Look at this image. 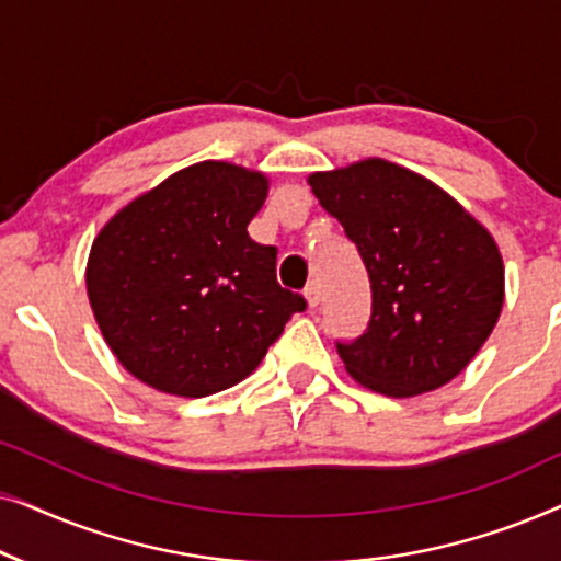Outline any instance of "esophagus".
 Returning <instances> with one entry per match:
<instances>
[{
  "label": "esophagus",
  "mask_w": 561,
  "mask_h": 561,
  "mask_svg": "<svg viewBox=\"0 0 561 561\" xmlns=\"http://www.w3.org/2000/svg\"><path fill=\"white\" fill-rule=\"evenodd\" d=\"M304 298H306V304H309V309H317V306L321 304V286L317 280H311L309 286H306Z\"/></svg>",
  "instance_id": "obj_1"
}]
</instances>
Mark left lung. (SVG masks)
<instances>
[{
  "instance_id": "left-lung-1",
  "label": "left lung",
  "mask_w": 561,
  "mask_h": 561,
  "mask_svg": "<svg viewBox=\"0 0 561 561\" xmlns=\"http://www.w3.org/2000/svg\"><path fill=\"white\" fill-rule=\"evenodd\" d=\"M306 181L370 275L367 332L336 344L347 373L388 398L455 380L493 334L505 301L503 255L488 227L434 181L386 158Z\"/></svg>"
}]
</instances>
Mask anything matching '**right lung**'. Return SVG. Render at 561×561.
Segmentation results:
<instances>
[{
  "mask_svg": "<svg viewBox=\"0 0 561 561\" xmlns=\"http://www.w3.org/2000/svg\"><path fill=\"white\" fill-rule=\"evenodd\" d=\"M271 179L202 160L137 194L91 242L87 296L106 347L168 396L204 398L248 378L304 311L275 280V248L250 240Z\"/></svg>",
  "mask_w": 561,
  "mask_h": 561,
  "instance_id": "1",
  "label": "right lung"
}]
</instances>
